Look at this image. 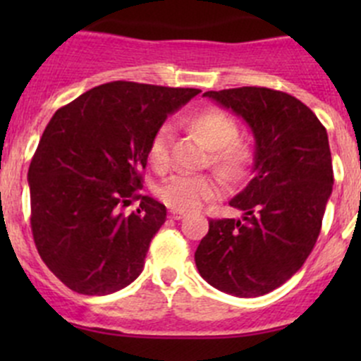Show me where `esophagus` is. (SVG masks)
<instances>
[{"instance_id":"1","label":"esophagus","mask_w":361,"mask_h":361,"mask_svg":"<svg viewBox=\"0 0 361 361\" xmlns=\"http://www.w3.org/2000/svg\"><path fill=\"white\" fill-rule=\"evenodd\" d=\"M171 218H173V220H181V218L185 216V213L183 211H178V209H173L171 211V214H169Z\"/></svg>"}]
</instances>
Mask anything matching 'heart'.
<instances>
[{
    "instance_id": "heart-1",
    "label": "heart",
    "mask_w": 361,
    "mask_h": 361,
    "mask_svg": "<svg viewBox=\"0 0 361 361\" xmlns=\"http://www.w3.org/2000/svg\"><path fill=\"white\" fill-rule=\"evenodd\" d=\"M188 127L202 137L211 148V164L225 180L238 181L245 176L253 164V148L239 137V126L231 115L216 108H206L187 120ZM171 127L160 126L150 137L147 157L157 173L169 167ZM160 201L178 211H192L202 202L220 195V183L213 176H174L162 183L157 190Z\"/></svg>"
}]
</instances>
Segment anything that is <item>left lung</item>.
<instances>
[{"mask_svg":"<svg viewBox=\"0 0 361 361\" xmlns=\"http://www.w3.org/2000/svg\"><path fill=\"white\" fill-rule=\"evenodd\" d=\"M255 136L253 178L231 201L243 220H209L199 274L225 293L260 297L304 265L322 231L334 169L323 123L302 101L267 87L209 90Z\"/></svg>","mask_w":361,"mask_h":361,"instance_id":"left-lung-1","label":"left lung"}]
</instances>
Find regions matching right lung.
I'll return each mask as SVG.
<instances>
[{
  "instance_id": "1",
  "label": "right lung",
  "mask_w": 361,
  "mask_h": 361,
  "mask_svg": "<svg viewBox=\"0 0 361 361\" xmlns=\"http://www.w3.org/2000/svg\"><path fill=\"white\" fill-rule=\"evenodd\" d=\"M199 89L110 82L50 118L27 171L31 231L47 267L82 295H108L141 274L166 206L143 188L150 137ZM140 198L130 215L119 206Z\"/></svg>"
}]
</instances>
